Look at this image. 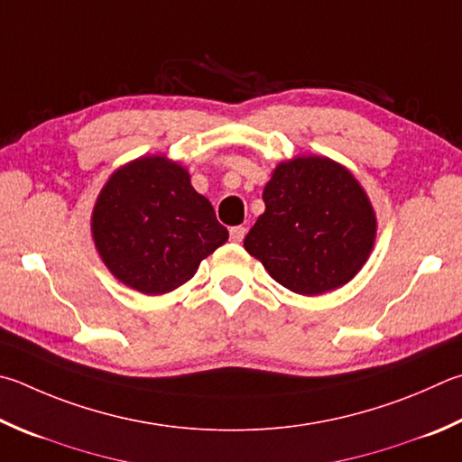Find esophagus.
<instances>
[{
  "label": "esophagus",
  "instance_id": "esophagus-1",
  "mask_svg": "<svg viewBox=\"0 0 462 462\" xmlns=\"http://www.w3.org/2000/svg\"><path fill=\"white\" fill-rule=\"evenodd\" d=\"M246 236V228L245 226H234V228H230V240L232 242H242Z\"/></svg>",
  "mask_w": 462,
  "mask_h": 462
}]
</instances>
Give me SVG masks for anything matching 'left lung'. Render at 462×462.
I'll return each mask as SVG.
<instances>
[{"instance_id":"1","label":"left lung","mask_w":462,"mask_h":462,"mask_svg":"<svg viewBox=\"0 0 462 462\" xmlns=\"http://www.w3.org/2000/svg\"><path fill=\"white\" fill-rule=\"evenodd\" d=\"M263 199L245 248L284 289L323 295L347 284L370 258L377 217L346 165L321 155L281 162Z\"/></svg>"}]
</instances>
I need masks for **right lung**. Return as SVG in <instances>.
<instances>
[{
  "label": "right lung",
  "instance_id": "right-lung-1",
  "mask_svg": "<svg viewBox=\"0 0 462 462\" xmlns=\"http://www.w3.org/2000/svg\"><path fill=\"white\" fill-rule=\"evenodd\" d=\"M90 232L115 279L149 297L188 282L228 240L189 171L165 155H143L111 173L92 208Z\"/></svg>",
  "mask_w": 462,
  "mask_h": 462
}]
</instances>
